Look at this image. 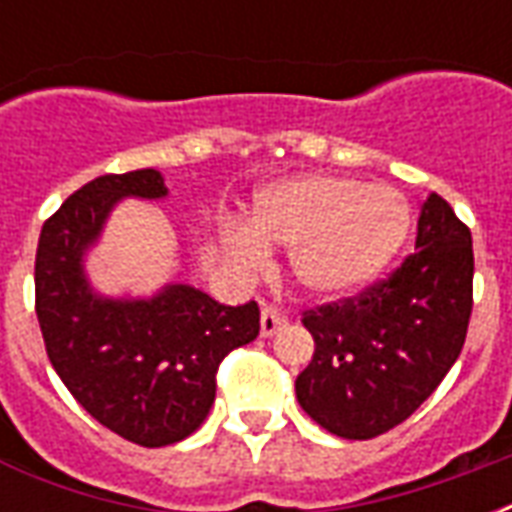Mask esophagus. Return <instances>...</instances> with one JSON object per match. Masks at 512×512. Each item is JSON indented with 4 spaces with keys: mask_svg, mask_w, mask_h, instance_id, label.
<instances>
[{
    "mask_svg": "<svg viewBox=\"0 0 512 512\" xmlns=\"http://www.w3.org/2000/svg\"><path fill=\"white\" fill-rule=\"evenodd\" d=\"M285 323H288V315L282 310H277V307H263V312H260V334H263V337L277 334Z\"/></svg>",
    "mask_w": 512,
    "mask_h": 512,
    "instance_id": "esophagus-1",
    "label": "esophagus"
}]
</instances>
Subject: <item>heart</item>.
Returning <instances> with one entry per match:
<instances>
[{
    "mask_svg": "<svg viewBox=\"0 0 512 512\" xmlns=\"http://www.w3.org/2000/svg\"><path fill=\"white\" fill-rule=\"evenodd\" d=\"M411 227L400 191L310 175L257 194L252 230L230 227L224 249L241 268L266 263V246L290 249V268L315 296H348L384 274Z\"/></svg>",
    "mask_w": 512,
    "mask_h": 512,
    "instance_id": "heart-1",
    "label": "heart"
}]
</instances>
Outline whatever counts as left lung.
<instances>
[{"instance_id": "obj_1", "label": "left lung", "mask_w": 512, "mask_h": 512, "mask_svg": "<svg viewBox=\"0 0 512 512\" xmlns=\"http://www.w3.org/2000/svg\"><path fill=\"white\" fill-rule=\"evenodd\" d=\"M472 277L469 227L430 194L414 255L354 296L304 310L315 354L296 378L301 408L343 439H376L406 422L461 354Z\"/></svg>"}]
</instances>
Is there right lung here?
<instances>
[{
  "label": "right lung",
  "instance_id": "obj_1",
  "mask_svg": "<svg viewBox=\"0 0 512 512\" xmlns=\"http://www.w3.org/2000/svg\"><path fill=\"white\" fill-rule=\"evenodd\" d=\"M156 200V169L101 175L43 222L35 255V312L49 362L104 428L139 447H167L200 428L222 359L260 334V307H224L189 285L150 301L90 293L82 252L120 197Z\"/></svg>",
  "mask_w": 512,
  "mask_h": 512
}]
</instances>
